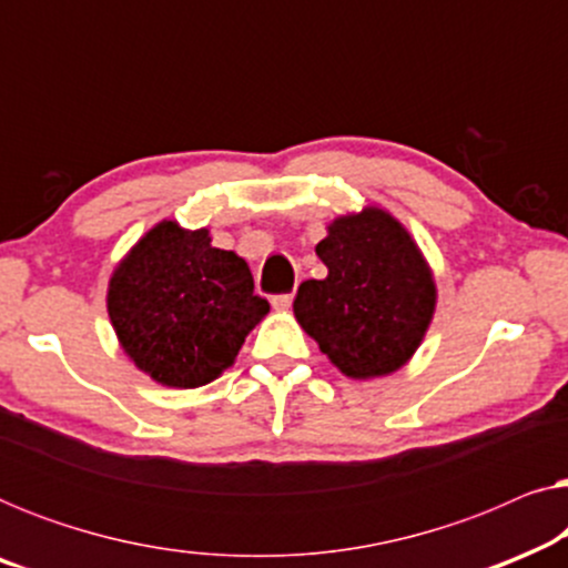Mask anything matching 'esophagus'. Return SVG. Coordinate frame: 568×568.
<instances>
[{
	"instance_id": "1",
	"label": "esophagus",
	"mask_w": 568,
	"mask_h": 568,
	"mask_svg": "<svg viewBox=\"0 0 568 568\" xmlns=\"http://www.w3.org/2000/svg\"><path fill=\"white\" fill-rule=\"evenodd\" d=\"M292 300H294V294L292 292H284V294H274V297H271V305H274L276 310H286L292 305Z\"/></svg>"
}]
</instances>
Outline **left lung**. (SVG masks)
<instances>
[{
    "mask_svg": "<svg viewBox=\"0 0 568 568\" xmlns=\"http://www.w3.org/2000/svg\"><path fill=\"white\" fill-rule=\"evenodd\" d=\"M328 266L294 297V315L348 377L390 375L429 328L434 278L408 232L383 209L341 216L315 247Z\"/></svg>",
    "mask_w": 568,
    "mask_h": 568,
    "instance_id": "8db88e82",
    "label": "left lung"
}]
</instances>
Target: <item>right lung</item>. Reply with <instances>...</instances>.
I'll return each instance as SVG.
<instances>
[{"label":"right lung","mask_w":568,"mask_h":568,"mask_svg":"<svg viewBox=\"0 0 568 568\" xmlns=\"http://www.w3.org/2000/svg\"><path fill=\"white\" fill-rule=\"evenodd\" d=\"M266 313L247 263L209 245L206 230L175 222L146 232L108 286V315L123 352L170 387L212 383Z\"/></svg>","instance_id":"1"}]
</instances>
